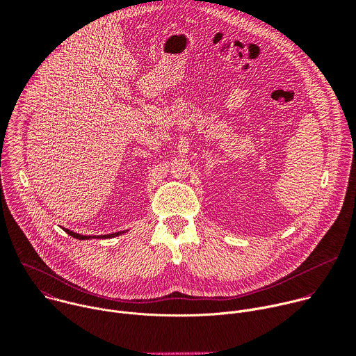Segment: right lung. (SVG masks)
I'll return each mask as SVG.
<instances>
[{
  "label": "right lung",
  "instance_id": "1",
  "mask_svg": "<svg viewBox=\"0 0 356 356\" xmlns=\"http://www.w3.org/2000/svg\"><path fill=\"white\" fill-rule=\"evenodd\" d=\"M66 234H69L70 236L76 238V239H107V238H114V236H118V235H122L124 232L127 231H120V232H113V234H107V235H81V234H77V232H73L67 228H63Z\"/></svg>",
  "mask_w": 356,
  "mask_h": 356
}]
</instances>
